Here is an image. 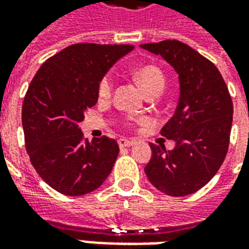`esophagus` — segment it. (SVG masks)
Here are the masks:
<instances>
[{"instance_id": "obj_1", "label": "esophagus", "mask_w": 249, "mask_h": 249, "mask_svg": "<svg viewBox=\"0 0 249 249\" xmlns=\"http://www.w3.org/2000/svg\"><path fill=\"white\" fill-rule=\"evenodd\" d=\"M136 144L135 140H129V139H120L119 145L120 148H126V146H133Z\"/></svg>"}]
</instances>
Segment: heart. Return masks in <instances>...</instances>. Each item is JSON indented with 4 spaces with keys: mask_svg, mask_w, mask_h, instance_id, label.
Returning a JSON list of instances; mask_svg holds the SVG:
<instances>
[{
    "mask_svg": "<svg viewBox=\"0 0 249 249\" xmlns=\"http://www.w3.org/2000/svg\"><path fill=\"white\" fill-rule=\"evenodd\" d=\"M135 78L137 84L142 88L145 94L153 90H162L164 88V74L161 71L153 65H145L139 68L135 71ZM112 78L110 76H105L98 84V96L101 98H107L110 96L112 92Z\"/></svg>",
    "mask_w": 249,
    "mask_h": 249,
    "instance_id": "heart-1",
    "label": "heart"
}]
</instances>
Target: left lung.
<instances>
[{"mask_svg":"<svg viewBox=\"0 0 249 249\" xmlns=\"http://www.w3.org/2000/svg\"><path fill=\"white\" fill-rule=\"evenodd\" d=\"M161 56L178 76L180 96L173 116L160 130L175 148L151 144L144 171L168 196H187L203 188L224 161L230 145L233 105L219 69L187 44L165 40L142 44Z\"/></svg>","mask_w":249,"mask_h":249,"instance_id":"left-lung-1","label":"left lung"}]
</instances>
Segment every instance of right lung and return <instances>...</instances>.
<instances>
[{
	"mask_svg": "<svg viewBox=\"0 0 249 249\" xmlns=\"http://www.w3.org/2000/svg\"><path fill=\"white\" fill-rule=\"evenodd\" d=\"M132 45L74 44L48 58L30 82L22 104V128L30 162L48 185L66 196L96 191L112 172L119 144L82 137L80 123L96 105L98 84Z\"/></svg>",
	"mask_w": 249,
	"mask_h": 249,
	"instance_id": "right-lung-1",
	"label": "right lung"
}]
</instances>
